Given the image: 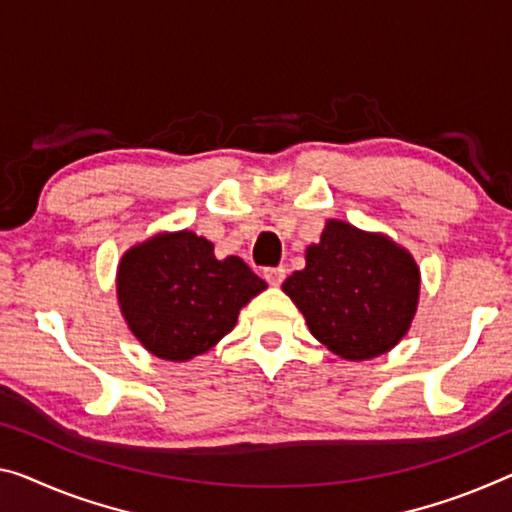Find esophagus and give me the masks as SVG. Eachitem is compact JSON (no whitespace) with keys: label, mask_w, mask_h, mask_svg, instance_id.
Wrapping results in <instances>:
<instances>
[{"label":"esophagus","mask_w":512,"mask_h":512,"mask_svg":"<svg viewBox=\"0 0 512 512\" xmlns=\"http://www.w3.org/2000/svg\"><path fill=\"white\" fill-rule=\"evenodd\" d=\"M263 274L270 286H281V281L286 279V267H267Z\"/></svg>","instance_id":"obj_1"}]
</instances>
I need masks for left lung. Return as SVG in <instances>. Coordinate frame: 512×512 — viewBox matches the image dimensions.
Here are the masks:
<instances>
[{"label":"left lung","mask_w":512,"mask_h":512,"mask_svg":"<svg viewBox=\"0 0 512 512\" xmlns=\"http://www.w3.org/2000/svg\"><path fill=\"white\" fill-rule=\"evenodd\" d=\"M309 332L334 355L364 361L389 352L410 329L421 274L412 254L382 233L329 219L306 267L283 281Z\"/></svg>","instance_id":"8db88e82"}]
</instances>
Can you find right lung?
<instances>
[{
  "label": "right lung",
  "mask_w": 512,
  "mask_h": 512,
  "mask_svg": "<svg viewBox=\"0 0 512 512\" xmlns=\"http://www.w3.org/2000/svg\"><path fill=\"white\" fill-rule=\"evenodd\" d=\"M267 283L238 256L215 258L194 231L157 233L125 251L116 295L130 332L151 355L187 361L231 332Z\"/></svg>",
  "instance_id": "right-lung-1"
}]
</instances>
